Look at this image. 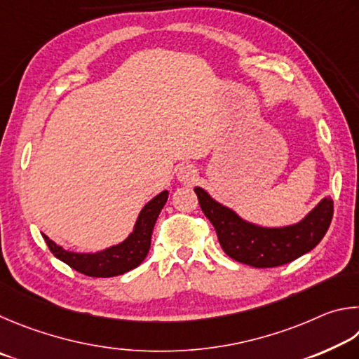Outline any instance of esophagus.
<instances>
[{
    "instance_id": "obj_1",
    "label": "esophagus",
    "mask_w": 359,
    "mask_h": 359,
    "mask_svg": "<svg viewBox=\"0 0 359 359\" xmlns=\"http://www.w3.org/2000/svg\"><path fill=\"white\" fill-rule=\"evenodd\" d=\"M178 178H180V181H186V183H191V181H194V180L197 178V173H196V170H194L192 167L184 165V167L180 168Z\"/></svg>"
}]
</instances>
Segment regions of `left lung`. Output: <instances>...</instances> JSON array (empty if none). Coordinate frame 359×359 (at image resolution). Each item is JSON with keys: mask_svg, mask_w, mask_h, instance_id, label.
I'll list each match as a JSON object with an SVG mask.
<instances>
[{"mask_svg": "<svg viewBox=\"0 0 359 359\" xmlns=\"http://www.w3.org/2000/svg\"><path fill=\"white\" fill-rule=\"evenodd\" d=\"M200 208L210 219L224 252L254 268H274L297 260L322 241L332 219V200L323 198L303 221L287 227H259L196 187Z\"/></svg>", "mask_w": 359, "mask_h": 359, "instance_id": "obj_1", "label": "left lung"}]
</instances>
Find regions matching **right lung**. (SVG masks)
Returning a JSON list of instances; mask_svg holds the SVG:
<instances>
[{
	"mask_svg": "<svg viewBox=\"0 0 359 359\" xmlns=\"http://www.w3.org/2000/svg\"><path fill=\"white\" fill-rule=\"evenodd\" d=\"M167 198L168 192L162 191L159 196L149 200L137 217L134 231L123 243L107 248L96 254L71 252V250H65L53 243L47 235L42 233V236L47 243L50 252L56 259L75 269V271L90 276V278H113V276L124 274L137 268L144 260V257L148 255L154 224Z\"/></svg>",
	"mask_w": 359,
	"mask_h": 359,
	"instance_id": "right-lung-1",
	"label": "right lung"
}]
</instances>
